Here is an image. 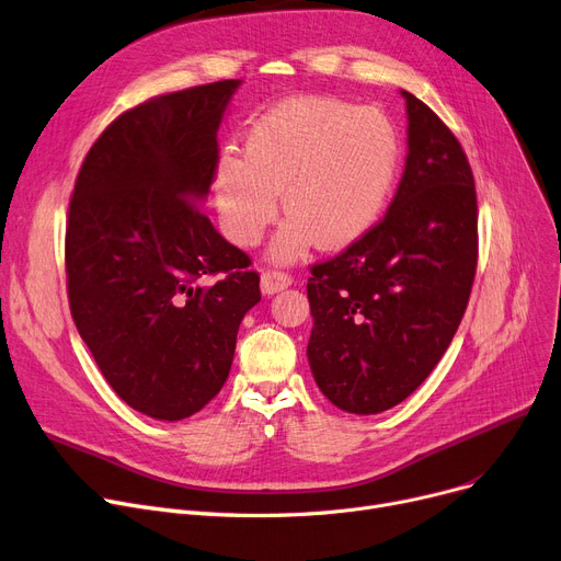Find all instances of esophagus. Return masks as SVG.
Returning a JSON list of instances; mask_svg holds the SVG:
<instances>
[{"mask_svg": "<svg viewBox=\"0 0 561 561\" xmlns=\"http://www.w3.org/2000/svg\"><path fill=\"white\" fill-rule=\"evenodd\" d=\"M289 285H291V274H287V272H280V270H265V272H262L260 287L265 294H276V291H280Z\"/></svg>", "mask_w": 561, "mask_h": 561, "instance_id": "obj_1", "label": "esophagus"}]
</instances>
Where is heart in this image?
Here are the masks:
<instances>
[{
    "instance_id": "1",
    "label": "heart",
    "mask_w": 561,
    "mask_h": 561,
    "mask_svg": "<svg viewBox=\"0 0 561 561\" xmlns=\"http://www.w3.org/2000/svg\"><path fill=\"white\" fill-rule=\"evenodd\" d=\"M399 162V130L385 113L331 96H296L249 128L244 156H219L213 192L226 236L253 247L276 219L283 190L291 217L274 255L291 260L314 238L340 249L365 236L387 206Z\"/></svg>"
}]
</instances>
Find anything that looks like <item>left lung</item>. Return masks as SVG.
<instances>
[{
    "label": "left lung",
    "instance_id": "8db88e82",
    "mask_svg": "<svg viewBox=\"0 0 561 561\" xmlns=\"http://www.w3.org/2000/svg\"><path fill=\"white\" fill-rule=\"evenodd\" d=\"M408 102V160L387 215L310 267L308 359L323 397L353 414L405 401L465 317L478 267L469 158L421 99Z\"/></svg>",
    "mask_w": 561,
    "mask_h": 561
}]
</instances>
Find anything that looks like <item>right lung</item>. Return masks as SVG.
I'll return each mask as SVG.
<instances>
[{"label": "right lung", "mask_w": 561, "mask_h": 561, "mask_svg": "<svg viewBox=\"0 0 561 561\" xmlns=\"http://www.w3.org/2000/svg\"><path fill=\"white\" fill-rule=\"evenodd\" d=\"M238 85H194L124 111L85 153L70 196L65 274L77 331L117 397L160 421L217 397L238 328L260 301L251 257L196 206Z\"/></svg>", "instance_id": "1"}]
</instances>
